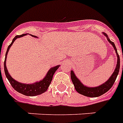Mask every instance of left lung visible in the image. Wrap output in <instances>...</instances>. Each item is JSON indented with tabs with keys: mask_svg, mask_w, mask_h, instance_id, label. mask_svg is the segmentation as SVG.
<instances>
[{
	"mask_svg": "<svg viewBox=\"0 0 123 123\" xmlns=\"http://www.w3.org/2000/svg\"><path fill=\"white\" fill-rule=\"evenodd\" d=\"M107 38H108V42H110L111 45H113V47L114 48V49L115 51V53L117 54V63L115 70L114 71V72L113 73L111 76L109 78V80L105 82L104 84L101 85L98 87H88L86 86H84L81 83L80 80H78V78L75 76V75L73 71H71L70 72V75H71V79L72 81L74 87H75V89L76 90V91L79 92L80 94L84 95V96H88V97H98L101 95H102L104 93H105L106 92H108L109 90L113 86V85L114 84L116 78L117 77V75L119 74L120 69V57L119 55L118 54L117 51V48L115 47V43H113V42L110 40V39L108 38L107 34H104Z\"/></svg>",
	"mask_w": 123,
	"mask_h": 123,
	"instance_id": "obj_1",
	"label": "left lung"
}]
</instances>
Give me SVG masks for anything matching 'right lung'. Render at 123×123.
I'll list each match as a JSON object with an SVG mask.
<instances>
[{
  "instance_id": "obj_1",
  "label": "right lung",
  "mask_w": 123,
  "mask_h": 123,
  "mask_svg": "<svg viewBox=\"0 0 123 123\" xmlns=\"http://www.w3.org/2000/svg\"><path fill=\"white\" fill-rule=\"evenodd\" d=\"M27 34H23L21 35H18V36H15V38L13 39V40L10 43V45H9L8 49H7V51L6 53V57H5V60L4 62V72H5V75H6V78L9 81V82L10 83L11 85L12 86L13 89L19 92L21 94H23L25 95V96H36V95H39L45 92L47 90H48V87L51 84V82L52 81L53 76L55 72H56L58 68L59 67V65L58 66L53 67L50 69L49 72L47 74V75H45V77L43 78V80H41L39 82H36L32 84H23V83H19L15 80H13V78L11 77V75L9 74L8 72V70L6 68V57H7V54H8L9 49L10 48L12 45L13 44L14 41L18 38L22 37V36L26 35ZM36 37V36H34Z\"/></svg>"
}]
</instances>
